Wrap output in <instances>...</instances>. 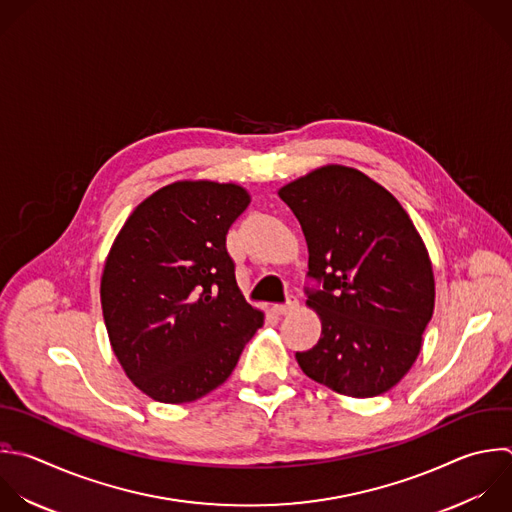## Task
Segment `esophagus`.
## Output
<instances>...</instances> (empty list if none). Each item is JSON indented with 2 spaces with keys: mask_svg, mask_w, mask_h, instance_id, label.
Wrapping results in <instances>:
<instances>
[{
  "mask_svg": "<svg viewBox=\"0 0 512 512\" xmlns=\"http://www.w3.org/2000/svg\"><path fill=\"white\" fill-rule=\"evenodd\" d=\"M298 308V300L294 298V296H290L284 304H276L272 310H274V314H278V316H284V314H290V312H294Z\"/></svg>",
  "mask_w": 512,
  "mask_h": 512,
  "instance_id": "obj_1",
  "label": "esophagus"
}]
</instances>
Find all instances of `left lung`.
Listing matches in <instances>:
<instances>
[{
	"instance_id": "obj_1",
	"label": "left lung",
	"mask_w": 512,
	"mask_h": 512,
	"mask_svg": "<svg viewBox=\"0 0 512 512\" xmlns=\"http://www.w3.org/2000/svg\"><path fill=\"white\" fill-rule=\"evenodd\" d=\"M280 198L308 244L306 304L322 336L296 360L328 388L370 398L414 364L434 310L428 252L406 210L380 184L346 166H324L286 184Z\"/></svg>"
}]
</instances>
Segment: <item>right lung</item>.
<instances>
[{"label":"right lung","mask_w":512,"mask_h":512,"mask_svg":"<svg viewBox=\"0 0 512 512\" xmlns=\"http://www.w3.org/2000/svg\"><path fill=\"white\" fill-rule=\"evenodd\" d=\"M248 204L236 184H170L132 212L108 254L100 296L114 354L158 402H192L218 388L264 324L226 250Z\"/></svg>","instance_id":"1"}]
</instances>
